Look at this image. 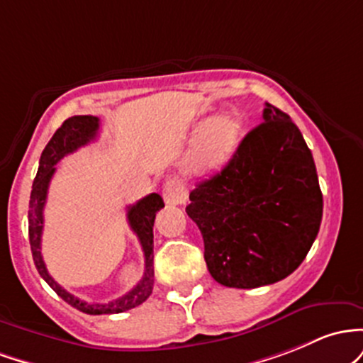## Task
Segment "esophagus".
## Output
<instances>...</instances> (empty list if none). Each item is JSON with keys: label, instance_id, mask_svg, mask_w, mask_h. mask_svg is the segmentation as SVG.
Masks as SVG:
<instances>
[{"label": "esophagus", "instance_id": "obj_1", "mask_svg": "<svg viewBox=\"0 0 363 363\" xmlns=\"http://www.w3.org/2000/svg\"><path fill=\"white\" fill-rule=\"evenodd\" d=\"M185 189L178 180H168L162 185V199L168 206H178L185 202Z\"/></svg>", "mask_w": 363, "mask_h": 363}]
</instances>
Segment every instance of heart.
Segmentation results:
<instances>
[{
	"mask_svg": "<svg viewBox=\"0 0 363 363\" xmlns=\"http://www.w3.org/2000/svg\"><path fill=\"white\" fill-rule=\"evenodd\" d=\"M243 130H245V123L242 116L233 115V113L213 118L203 128L190 156V171H194L195 174H209L221 169L240 147Z\"/></svg>",
	"mask_w": 363,
	"mask_h": 363,
	"instance_id": "obj_1",
	"label": "heart"
}]
</instances>
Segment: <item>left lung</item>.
<instances>
[{"label": "left lung", "mask_w": 363, "mask_h": 363, "mask_svg": "<svg viewBox=\"0 0 363 363\" xmlns=\"http://www.w3.org/2000/svg\"><path fill=\"white\" fill-rule=\"evenodd\" d=\"M221 173L190 192L211 276L228 288H259L290 276L311 250L323 192L311 149L291 118L269 103Z\"/></svg>", "instance_id": "1"}]
</instances>
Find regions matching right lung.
Listing matches in <instances>:
<instances>
[{
	"label": "right lung",
	"instance_id": "1",
	"mask_svg": "<svg viewBox=\"0 0 363 363\" xmlns=\"http://www.w3.org/2000/svg\"><path fill=\"white\" fill-rule=\"evenodd\" d=\"M97 130H99V118L91 115L82 116H72L63 121V125L56 130L55 135L48 142L44 147L43 154L39 160V169L35 174V180L32 183L30 201H28V240H30V250L34 264L38 267L40 278L46 281L48 284L55 290L61 298L77 311L84 313H91V315H103V313H120L127 312L130 308H135L137 305L144 303L152 293L154 286V219L156 213L164 207L160 194H149L147 197L140 199L137 203L128 207L127 219L132 231L138 236L142 250H144L145 257V269L142 279L138 281L135 286L130 290L127 295L120 296V298L113 300L109 303H87L84 300L77 298L75 295L68 293L65 288H61L55 279L51 278L50 272L46 269V264L43 260L40 254V236H43L44 228V206H46L48 189H50V182L55 174V166L63 160L67 154L75 152L77 149L84 147L89 142H92L97 137Z\"/></svg>",
	"mask_w": 363,
	"mask_h": 363
}]
</instances>
